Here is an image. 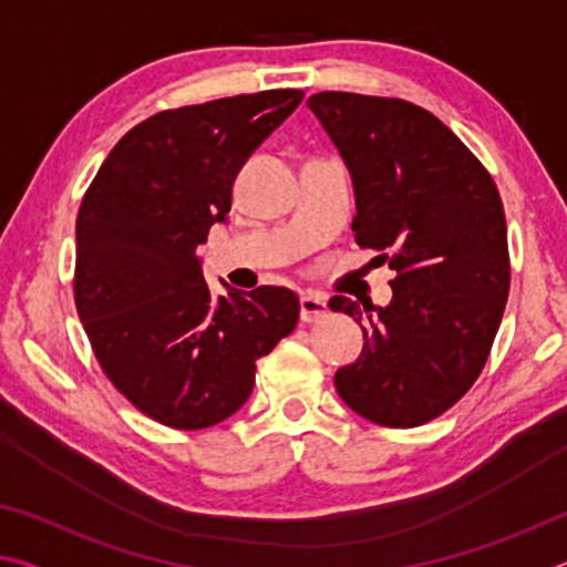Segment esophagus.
<instances>
[{
  "mask_svg": "<svg viewBox=\"0 0 567 567\" xmlns=\"http://www.w3.org/2000/svg\"><path fill=\"white\" fill-rule=\"evenodd\" d=\"M330 307L328 300L318 292H307L300 297V320L302 322H320L328 318Z\"/></svg>",
  "mask_w": 567,
  "mask_h": 567,
  "instance_id": "34e87169",
  "label": "esophagus"
}]
</instances>
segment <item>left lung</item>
<instances>
[{
    "instance_id": "8db88e82",
    "label": "left lung",
    "mask_w": 567,
    "mask_h": 567,
    "mask_svg": "<svg viewBox=\"0 0 567 567\" xmlns=\"http://www.w3.org/2000/svg\"><path fill=\"white\" fill-rule=\"evenodd\" d=\"M307 107L352 175L354 243L398 272L388 307L330 300V310L365 320L360 358L338 370L334 388L375 425H425L473 388L501 328L511 290L501 192L417 104L318 92Z\"/></svg>"
}]
</instances>
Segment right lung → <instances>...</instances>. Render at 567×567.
I'll return each mask as SVG.
<instances>
[{
	"label": "right lung",
	"instance_id": "right-lung-1",
	"mask_svg": "<svg viewBox=\"0 0 567 567\" xmlns=\"http://www.w3.org/2000/svg\"><path fill=\"white\" fill-rule=\"evenodd\" d=\"M267 90L165 110L114 145L76 215L74 305L100 368L147 417L203 430L245 405L257 360L295 330L287 287L213 300L195 257L245 159L302 102Z\"/></svg>",
	"mask_w": 567,
	"mask_h": 567
}]
</instances>
